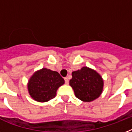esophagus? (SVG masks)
I'll use <instances>...</instances> for the list:
<instances>
[{"mask_svg": "<svg viewBox=\"0 0 132 132\" xmlns=\"http://www.w3.org/2000/svg\"><path fill=\"white\" fill-rule=\"evenodd\" d=\"M64 80H65V84H68L69 80H68V77H65V78H64Z\"/></svg>", "mask_w": 132, "mask_h": 132, "instance_id": "esophagus-1", "label": "esophagus"}]
</instances>
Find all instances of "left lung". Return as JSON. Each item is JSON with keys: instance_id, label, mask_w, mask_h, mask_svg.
<instances>
[{"instance_id": "8db88e82", "label": "left lung", "mask_w": 132, "mask_h": 132, "mask_svg": "<svg viewBox=\"0 0 132 132\" xmlns=\"http://www.w3.org/2000/svg\"><path fill=\"white\" fill-rule=\"evenodd\" d=\"M70 86L77 98L84 102H90L100 96L103 88V80L98 72L88 67L72 72Z\"/></svg>"}]
</instances>
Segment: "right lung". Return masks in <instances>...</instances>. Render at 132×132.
<instances>
[{"instance_id": "1", "label": "right lung", "mask_w": 132, "mask_h": 132, "mask_svg": "<svg viewBox=\"0 0 132 132\" xmlns=\"http://www.w3.org/2000/svg\"><path fill=\"white\" fill-rule=\"evenodd\" d=\"M64 79L56 71L44 68L34 72L28 82L30 96L38 102H46L53 98Z\"/></svg>"}]
</instances>
